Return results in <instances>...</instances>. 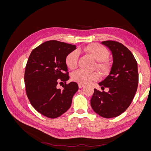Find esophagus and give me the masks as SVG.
<instances>
[{"mask_svg": "<svg viewBox=\"0 0 151 151\" xmlns=\"http://www.w3.org/2000/svg\"><path fill=\"white\" fill-rule=\"evenodd\" d=\"M78 86H79V88H83V87L84 86V84L79 83V84H78Z\"/></svg>", "mask_w": 151, "mask_h": 151, "instance_id": "esophagus-1", "label": "esophagus"}]
</instances>
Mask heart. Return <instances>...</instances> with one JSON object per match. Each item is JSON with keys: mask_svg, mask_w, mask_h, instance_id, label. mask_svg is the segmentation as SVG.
<instances>
[{"mask_svg": "<svg viewBox=\"0 0 151 151\" xmlns=\"http://www.w3.org/2000/svg\"><path fill=\"white\" fill-rule=\"evenodd\" d=\"M82 50L97 61L95 67L101 73L105 74L109 70V64L106 59L109 57V52L106 48L98 43H93L84 47ZM79 58V53L77 50H74L68 53L65 58V63L69 69H74L77 65ZM99 75L97 72H88L83 70L79 69L71 74V79L80 84H88L91 82L97 81Z\"/></svg>", "mask_w": 151, "mask_h": 151, "instance_id": "obj_1", "label": "heart"}]
</instances>
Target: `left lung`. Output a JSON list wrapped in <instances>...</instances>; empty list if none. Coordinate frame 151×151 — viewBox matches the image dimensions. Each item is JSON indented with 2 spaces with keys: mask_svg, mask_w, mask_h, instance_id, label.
<instances>
[{
  "mask_svg": "<svg viewBox=\"0 0 151 151\" xmlns=\"http://www.w3.org/2000/svg\"><path fill=\"white\" fill-rule=\"evenodd\" d=\"M101 43L111 50L113 64L109 75L98 84L108 92L94 89L91 99L93 110L102 117L119 116L129 108L137 89L139 74L137 63L133 54L123 44L115 41Z\"/></svg>",
  "mask_w": 151,
  "mask_h": 151,
  "instance_id": "left-lung-1",
  "label": "left lung"
}]
</instances>
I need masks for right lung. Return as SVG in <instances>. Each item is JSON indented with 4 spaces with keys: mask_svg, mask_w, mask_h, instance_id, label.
<instances>
[{
    "mask_svg": "<svg viewBox=\"0 0 151 151\" xmlns=\"http://www.w3.org/2000/svg\"><path fill=\"white\" fill-rule=\"evenodd\" d=\"M76 48L74 45L48 41L33 50L27 62L24 72L27 96L36 110L48 118H55L66 112L79 89L75 82L66 84L69 76L65 58ZM58 81L65 82L62 90L57 88Z\"/></svg>",
    "mask_w": 151,
    "mask_h": 151,
    "instance_id": "right-lung-1",
    "label": "right lung"
}]
</instances>
